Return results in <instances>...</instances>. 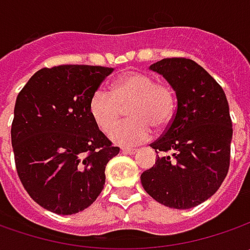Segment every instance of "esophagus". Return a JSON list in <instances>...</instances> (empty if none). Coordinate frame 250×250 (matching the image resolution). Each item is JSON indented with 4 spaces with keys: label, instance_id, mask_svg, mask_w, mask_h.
<instances>
[{
    "label": "esophagus",
    "instance_id": "1",
    "mask_svg": "<svg viewBox=\"0 0 250 250\" xmlns=\"http://www.w3.org/2000/svg\"><path fill=\"white\" fill-rule=\"evenodd\" d=\"M121 151H122L124 154H135V153H136L138 150H136V149H128V147H122V149H121Z\"/></svg>",
    "mask_w": 250,
    "mask_h": 250
}]
</instances>
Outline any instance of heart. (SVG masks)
I'll use <instances>...</instances> for the list:
<instances>
[{
  "mask_svg": "<svg viewBox=\"0 0 250 250\" xmlns=\"http://www.w3.org/2000/svg\"><path fill=\"white\" fill-rule=\"evenodd\" d=\"M129 105L131 120L113 127L122 116V107ZM174 90L159 83L150 73L133 71L120 76L111 90L97 89L89 100V114L96 126L110 133L111 140L121 146H138L153 136V128L163 130L175 114Z\"/></svg>",
  "mask_w": 250,
  "mask_h": 250,
  "instance_id": "1",
  "label": "heart"
}]
</instances>
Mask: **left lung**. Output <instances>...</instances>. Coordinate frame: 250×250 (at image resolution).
<instances>
[{
	"label": "left lung",
	"instance_id": "obj_1",
	"mask_svg": "<svg viewBox=\"0 0 250 250\" xmlns=\"http://www.w3.org/2000/svg\"><path fill=\"white\" fill-rule=\"evenodd\" d=\"M150 69L166 78L178 104L167 130L150 145L163 154L140 181L161 205L192 208L216 193L229 168L232 122L226 93L188 58H164Z\"/></svg>",
	"mask_w": 250,
	"mask_h": 250
}]
</instances>
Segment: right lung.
<instances>
[{
	"label": "right lung",
	"mask_w": 250,
	"mask_h": 250,
	"mask_svg": "<svg viewBox=\"0 0 250 250\" xmlns=\"http://www.w3.org/2000/svg\"><path fill=\"white\" fill-rule=\"evenodd\" d=\"M60 65L34 73L16 97L11 128L16 171L37 205L69 216L90 206L120 153L89 114L91 94L112 72Z\"/></svg>",
	"instance_id": "right-lung-1"
}]
</instances>
